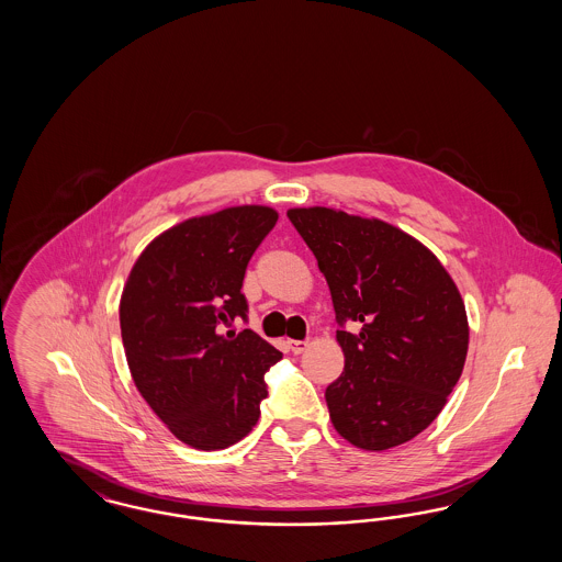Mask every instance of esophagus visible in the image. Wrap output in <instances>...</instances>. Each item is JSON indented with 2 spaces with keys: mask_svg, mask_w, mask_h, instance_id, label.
Returning <instances> with one entry per match:
<instances>
[{
  "mask_svg": "<svg viewBox=\"0 0 562 562\" xmlns=\"http://www.w3.org/2000/svg\"><path fill=\"white\" fill-rule=\"evenodd\" d=\"M307 346H310L307 341H293V339L286 341V348H289V351H293V353H303Z\"/></svg>",
  "mask_w": 562,
  "mask_h": 562,
  "instance_id": "1",
  "label": "esophagus"
}]
</instances>
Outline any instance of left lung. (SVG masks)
<instances>
[{"instance_id": "left-lung-1", "label": "left lung", "mask_w": 562, "mask_h": 562, "mask_svg": "<svg viewBox=\"0 0 562 562\" xmlns=\"http://www.w3.org/2000/svg\"><path fill=\"white\" fill-rule=\"evenodd\" d=\"M330 289L344 373L324 398L335 429L358 449L385 451L440 415L468 356L459 289L438 257L401 227L326 206L289 209Z\"/></svg>"}]
</instances>
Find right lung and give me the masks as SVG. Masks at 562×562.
Segmentation results:
<instances>
[{
  "mask_svg": "<svg viewBox=\"0 0 562 562\" xmlns=\"http://www.w3.org/2000/svg\"><path fill=\"white\" fill-rule=\"evenodd\" d=\"M278 213L261 204L191 216L161 232L134 261L120 328L138 394L175 438L227 449L257 426L263 374L282 353L250 328L244 271Z\"/></svg>",
  "mask_w": 562,
  "mask_h": 562,
  "instance_id": "obj_1",
  "label": "right lung"
}]
</instances>
